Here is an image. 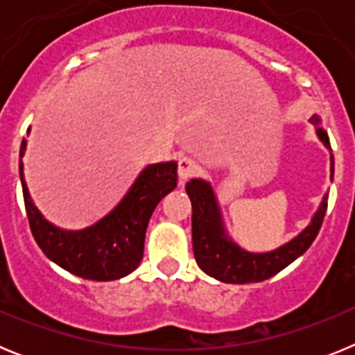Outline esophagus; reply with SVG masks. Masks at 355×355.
<instances>
[{
  "label": "esophagus",
  "mask_w": 355,
  "mask_h": 355,
  "mask_svg": "<svg viewBox=\"0 0 355 355\" xmlns=\"http://www.w3.org/2000/svg\"><path fill=\"white\" fill-rule=\"evenodd\" d=\"M197 172V163L193 162L192 158H180L178 162V175H180L181 181H187L188 178H192L193 174Z\"/></svg>",
  "instance_id": "obj_1"
}]
</instances>
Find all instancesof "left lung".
I'll list each match as a JSON object with an SVG mask.
<instances>
[{
	"mask_svg": "<svg viewBox=\"0 0 355 355\" xmlns=\"http://www.w3.org/2000/svg\"><path fill=\"white\" fill-rule=\"evenodd\" d=\"M309 122L316 128L320 142L331 149L327 133L320 126L322 121L313 115ZM332 172L334 158L331 155V180ZM184 188L192 200V243L197 265L200 266V270L215 277L216 281L229 284L261 283L286 268L315 241L327 209L325 193L313 215L311 224L302 233L270 252H249L229 238L211 184L205 180H190Z\"/></svg>",
	"mask_w": 355,
	"mask_h": 355,
	"instance_id": "left-lung-1",
	"label": "left lung"
}]
</instances>
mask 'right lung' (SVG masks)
I'll return each instance as SVG.
<instances>
[{
  "label": "right lung",
  "instance_id": "obj_1",
  "mask_svg": "<svg viewBox=\"0 0 355 355\" xmlns=\"http://www.w3.org/2000/svg\"><path fill=\"white\" fill-rule=\"evenodd\" d=\"M24 150L26 140L21 144V158ZM19 174L31 234L42 252L78 277L115 281L131 274L142 261L147 224L159 200L178 184V163L147 165L130 192L108 215L80 231H65L46 220L28 192L23 162L19 163Z\"/></svg>",
  "mask_w": 355,
  "mask_h": 355
}]
</instances>
